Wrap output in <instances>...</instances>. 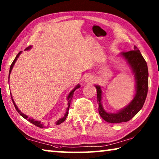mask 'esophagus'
<instances>
[{
  "label": "esophagus",
  "mask_w": 159,
  "mask_h": 159,
  "mask_svg": "<svg viewBox=\"0 0 159 159\" xmlns=\"http://www.w3.org/2000/svg\"><path fill=\"white\" fill-rule=\"evenodd\" d=\"M85 80L86 83H90V82H93V81L94 79H93V76H90V75H88V76H87L85 77Z\"/></svg>",
  "instance_id": "34e87169"
}]
</instances>
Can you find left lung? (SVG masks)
<instances>
[{"instance_id":"left-lung-1","label":"left lung","mask_w":159,"mask_h":159,"mask_svg":"<svg viewBox=\"0 0 159 159\" xmlns=\"http://www.w3.org/2000/svg\"><path fill=\"white\" fill-rule=\"evenodd\" d=\"M120 57L125 60L131 69L135 80V94L133 99L124 108L116 113H110L104 109L102 103V90L98 85H95L97 89L99 114L105 121L111 123L127 122L133 118L143 107L148 92V67L146 61L142 57L138 48L134 46V50L120 52Z\"/></svg>"}]
</instances>
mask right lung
I'll use <instances>...</instances> for the list:
<instances>
[{
    "mask_svg": "<svg viewBox=\"0 0 159 159\" xmlns=\"http://www.w3.org/2000/svg\"><path fill=\"white\" fill-rule=\"evenodd\" d=\"M31 48H32V46H31V45H30V46H29L28 48H26V49H25V50H30ZM21 52H21H21H19V53L17 54V55L16 56V57L15 58L14 61H13V62L12 63L11 66H10V71H9L8 81L10 80V73H11V71H12V68H13V66H14L15 62H16V61H17L18 57H20V55H21ZM80 87V85L79 84H78V85L76 86V87H75V88H74V89L72 90L71 91V92H70V93H69L68 96H67V101H68V104H67V105H68V107H67V108H66V113H65V114H64V116H63V117H61V118H60V119H59V120H57V121L56 122V125H59V124H60V123H63V122L64 121V120H65V119L66 118L67 116H68V114H69V109L70 104H71V102L72 98H73V95H74V91L76 90V89H78V88H79ZM10 95H11L12 100V102H13V104H14V106H15V107L16 110H17V112H18L19 114H20L21 116H22L24 118H25V119L27 120L28 121H29L30 123H31L32 124H34V125H35L38 126V127L41 128L46 127V125H45L44 124V123H43L41 121H40V120H35V119H34V118H29L27 115H26V114H23V113L21 112L20 109H19V108H18V107H17V105H16V104H15V101H14V99H13V98H12V94H11V93H10Z\"/></svg>",
    "mask_w": 159,
    "mask_h": 159,
    "instance_id": "1",
    "label": "right lung"
}]
</instances>
